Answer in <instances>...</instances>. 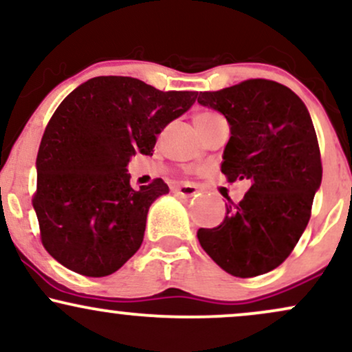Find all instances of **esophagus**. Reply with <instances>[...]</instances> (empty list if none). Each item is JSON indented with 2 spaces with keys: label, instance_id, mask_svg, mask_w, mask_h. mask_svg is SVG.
<instances>
[{
  "label": "esophagus",
  "instance_id": "34e87169",
  "mask_svg": "<svg viewBox=\"0 0 352 352\" xmlns=\"http://www.w3.org/2000/svg\"><path fill=\"white\" fill-rule=\"evenodd\" d=\"M173 192H175L177 195L188 199V197H195L197 193H199V188H197L195 185H179V187L173 188Z\"/></svg>",
  "mask_w": 352,
  "mask_h": 352
}]
</instances>
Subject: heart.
<instances>
[{"instance_id": "heart-1", "label": "heart", "mask_w": 352, "mask_h": 352, "mask_svg": "<svg viewBox=\"0 0 352 352\" xmlns=\"http://www.w3.org/2000/svg\"><path fill=\"white\" fill-rule=\"evenodd\" d=\"M221 120H225L223 116L218 114L215 111H212V109H204V111L197 112L195 117H193V124H195L197 129L207 127V125L221 122Z\"/></svg>"}]
</instances>
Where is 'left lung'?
I'll return each instance as SVG.
<instances>
[{"label":"left lung","instance_id":"left-lung-1","mask_svg":"<svg viewBox=\"0 0 352 352\" xmlns=\"http://www.w3.org/2000/svg\"><path fill=\"white\" fill-rule=\"evenodd\" d=\"M199 102L230 124L221 172L230 184L250 185L241 201L228 199L223 223L199 230L201 248L233 276L272 272L301 238L321 185V153L308 109L292 89L268 79L200 92Z\"/></svg>","mask_w":352,"mask_h":352}]
</instances>
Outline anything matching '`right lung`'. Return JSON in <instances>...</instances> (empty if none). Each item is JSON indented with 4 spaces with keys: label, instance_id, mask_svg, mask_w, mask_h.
<instances>
[{
    "label": "right lung",
    "instance_id": "obj_1",
    "mask_svg": "<svg viewBox=\"0 0 352 352\" xmlns=\"http://www.w3.org/2000/svg\"><path fill=\"white\" fill-rule=\"evenodd\" d=\"M195 91H159L144 80L99 76L67 96L44 131L33 207L43 246L84 276H107L140 248L162 179L131 187L127 164L152 155L157 134L187 112Z\"/></svg>",
    "mask_w": 352,
    "mask_h": 352
}]
</instances>
